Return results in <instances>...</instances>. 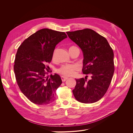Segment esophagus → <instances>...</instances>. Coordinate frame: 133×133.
Masks as SVG:
<instances>
[{
  "label": "esophagus",
  "mask_w": 133,
  "mask_h": 133,
  "mask_svg": "<svg viewBox=\"0 0 133 133\" xmlns=\"http://www.w3.org/2000/svg\"><path fill=\"white\" fill-rule=\"evenodd\" d=\"M61 80H62V81L63 82L65 81L68 79V78L65 77V76H62L61 77Z\"/></svg>",
  "instance_id": "1"
}]
</instances>
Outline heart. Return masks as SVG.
Returning <instances> with one entry per match:
<instances>
[{"label":"heart","instance_id":"heart-1","mask_svg":"<svg viewBox=\"0 0 133 133\" xmlns=\"http://www.w3.org/2000/svg\"><path fill=\"white\" fill-rule=\"evenodd\" d=\"M57 50L54 51L52 54V60L55 59ZM79 66L75 64H66L61 66L57 69V72L62 75L65 76H73L75 74V71L78 69Z\"/></svg>","mask_w":133,"mask_h":133}]
</instances>
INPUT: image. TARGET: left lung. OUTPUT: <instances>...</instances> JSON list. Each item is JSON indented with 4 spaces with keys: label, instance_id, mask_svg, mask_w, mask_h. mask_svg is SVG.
<instances>
[{
    "label": "left lung",
    "instance_id": "obj_1",
    "mask_svg": "<svg viewBox=\"0 0 133 133\" xmlns=\"http://www.w3.org/2000/svg\"><path fill=\"white\" fill-rule=\"evenodd\" d=\"M66 33L82 51L83 73L91 76L88 81L86 77L76 79L74 96L82 103L95 102L107 92L112 79L114 72L113 51L107 39L93 30L86 29Z\"/></svg>",
    "mask_w": 133,
    "mask_h": 133
}]
</instances>
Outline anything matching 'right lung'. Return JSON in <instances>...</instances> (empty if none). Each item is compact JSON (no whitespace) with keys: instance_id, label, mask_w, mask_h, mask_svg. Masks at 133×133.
I'll return each instance as SVG.
<instances>
[{"instance_id":"add662e5","label":"right lung","mask_w":133,"mask_h":133,"mask_svg":"<svg viewBox=\"0 0 133 133\" xmlns=\"http://www.w3.org/2000/svg\"><path fill=\"white\" fill-rule=\"evenodd\" d=\"M67 38L65 32L40 30L25 39L18 49L14 71L22 92L32 102L47 105L53 102L62 80L57 74L46 76L55 47ZM47 70V71H45Z\"/></svg>"}]
</instances>
